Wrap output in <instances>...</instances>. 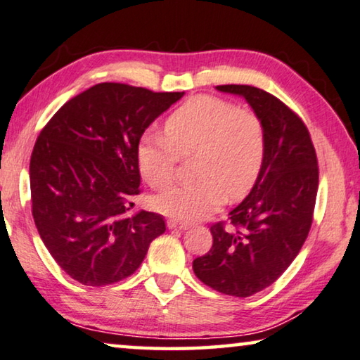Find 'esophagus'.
Wrapping results in <instances>:
<instances>
[{
	"label": "esophagus",
	"mask_w": 360,
	"mask_h": 360,
	"mask_svg": "<svg viewBox=\"0 0 360 360\" xmlns=\"http://www.w3.org/2000/svg\"><path fill=\"white\" fill-rule=\"evenodd\" d=\"M167 226L170 230H188L190 229V225L184 224V222H176V220H167Z\"/></svg>",
	"instance_id": "1"
}]
</instances>
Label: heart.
I'll return each instance as SVG.
<instances>
[{"instance_id":"1","label":"heart","mask_w":360,"mask_h":360,"mask_svg":"<svg viewBox=\"0 0 360 360\" xmlns=\"http://www.w3.org/2000/svg\"><path fill=\"white\" fill-rule=\"evenodd\" d=\"M165 136L146 135L136 149L146 184L165 188L175 179L180 158L195 159V184L176 185L154 198L153 207L193 222L222 206L225 198L251 190L265 158L264 124L254 110L214 96H196L165 120Z\"/></svg>"}]
</instances>
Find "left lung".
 I'll return each mask as SVG.
<instances>
[{
    "mask_svg": "<svg viewBox=\"0 0 360 360\" xmlns=\"http://www.w3.org/2000/svg\"><path fill=\"white\" fill-rule=\"evenodd\" d=\"M217 90L243 96L261 117L265 158L250 195L229 214L231 226H211L212 248L193 261V270L212 290L248 297L272 285L306 241L319 188L317 154L307 127L278 98L250 85Z\"/></svg>",
    "mask_w": 360,
    "mask_h": 360,
    "instance_id": "left-lung-1",
    "label": "left lung"
}]
</instances>
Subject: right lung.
<instances>
[{
  "mask_svg": "<svg viewBox=\"0 0 360 360\" xmlns=\"http://www.w3.org/2000/svg\"><path fill=\"white\" fill-rule=\"evenodd\" d=\"M184 93L98 84L69 99L30 158L32 215L46 250L82 285H112L140 267L164 217L129 214L140 195L141 135Z\"/></svg>",
  "mask_w": 360,
  "mask_h": 360,
  "instance_id": "right-lung-1",
  "label": "right lung"
}]
</instances>
